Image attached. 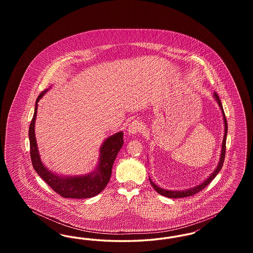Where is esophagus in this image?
Returning a JSON list of instances; mask_svg holds the SVG:
<instances>
[{"label":"esophagus","instance_id":"34e87169","mask_svg":"<svg viewBox=\"0 0 253 253\" xmlns=\"http://www.w3.org/2000/svg\"><path fill=\"white\" fill-rule=\"evenodd\" d=\"M143 129V125L140 121H133L128 127V133L129 134H136Z\"/></svg>","mask_w":253,"mask_h":253}]
</instances>
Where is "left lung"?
I'll return each mask as SVG.
<instances>
[{"label":"left lung","mask_w":253,"mask_h":253,"mask_svg":"<svg viewBox=\"0 0 253 253\" xmlns=\"http://www.w3.org/2000/svg\"><path fill=\"white\" fill-rule=\"evenodd\" d=\"M213 97L215 98V100L219 105V107L222 111V115H223V120H224V124H225V132H224V137H223V141H222V149H221V155H220V158H219V162L217 164V167L213 172L202 183H200L199 185L193 187V188H190L188 190H182V191H170V190H165V189H162L160 187H158L157 185H156L153 181L151 180V178L149 177L150 182H151V185L153 186V188L157 191V193L163 196H166L169 198H182V197H187V196H192L195 193H199L200 191H202L203 189H205L212 179L215 178L218 172L221 170V169L223 167V164H224V160H225V155H226V140H227V134H228V122H227V119H226V116H225V112H224V109L222 106V103H221V100L219 98V96L217 95L216 93L214 92L213 94Z\"/></svg>","instance_id":"left-lung-1"}]
</instances>
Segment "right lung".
Returning a JSON list of instances; mask_svg holds the SVG:
<instances>
[{
    "instance_id": "1",
    "label": "right lung",
    "mask_w": 253,
    "mask_h": 253,
    "mask_svg": "<svg viewBox=\"0 0 253 253\" xmlns=\"http://www.w3.org/2000/svg\"><path fill=\"white\" fill-rule=\"evenodd\" d=\"M49 89L42 91L37 97L34 116L29 126L30 157L32 165L39 176L45 181L52 190L64 198L83 199L96 196L104 190L110 180L113 164L123 145V132L112 134L104 140L99 149L98 164L92 172L78 176H62L52 172L42 162L35 135L38 102Z\"/></svg>"
}]
</instances>
